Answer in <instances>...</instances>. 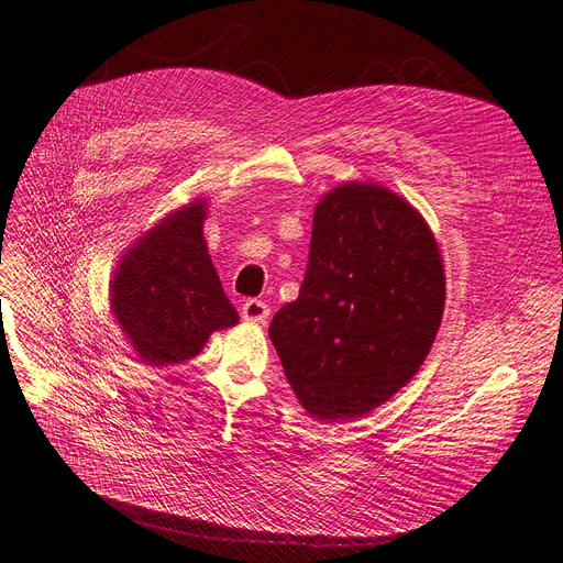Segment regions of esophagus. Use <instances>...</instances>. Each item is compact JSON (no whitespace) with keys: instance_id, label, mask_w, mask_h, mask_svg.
I'll list each match as a JSON object with an SVG mask.
<instances>
[{"instance_id":"obj_1","label":"esophagus","mask_w":563,"mask_h":563,"mask_svg":"<svg viewBox=\"0 0 563 563\" xmlns=\"http://www.w3.org/2000/svg\"><path fill=\"white\" fill-rule=\"evenodd\" d=\"M240 313H243L245 320H252V323H265L267 313H271V307H267L263 300H247L243 307H240Z\"/></svg>"}]
</instances>
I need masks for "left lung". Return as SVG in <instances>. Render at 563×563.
Masks as SVG:
<instances>
[{"label":"left lung","mask_w":563,"mask_h":563,"mask_svg":"<svg viewBox=\"0 0 563 563\" xmlns=\"http://www.w3.org/2000/svg\"><path fill=\"white\" fill-rule=\"evenodd\" d=\"M442 311V258L423 218L380 185L345 183L316 206L300 296L267 332L302 408L339 421L415 376Z\"/></svg>","instance_id":"obj_1"}]
</instances>
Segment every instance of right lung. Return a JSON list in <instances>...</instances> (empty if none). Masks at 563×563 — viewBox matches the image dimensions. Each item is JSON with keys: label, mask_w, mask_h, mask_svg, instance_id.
Masks as SVG:
<instances>
[{"label": "right lung", "mask_w": 563, "mask_h": 563, "mask_svg": "<svg viewBox=\"0 0 563 563\" xmlns=\"http://www.w3.org/2000/svg\"><path fill=\"white\" fill-rule=\"evenodd\" d=\"M206 203L195 201L148 231L112 282V311L151 366L195 357L210 332L238 323L201 233Z\"/></svg>", "instance_id": "right-lung-1"}]
</instances>
